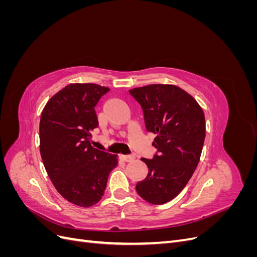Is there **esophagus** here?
Returning a JSON list of instances; mask_svg holds the SVG:
<instances>
[{"instance_id":"obj_1","label":"esophagus","mask_w":257,"mask_h":257,"mask_svg":"<svg viewBox=\"0 0 257 257\" xmlns=\"http://www.w3.org/2000/svg\"><path fill=\"white\" fill-rule=\"evenodd\" d=\"M120 158L124 162H132V161L135 160V155L134 154H125V155L122 154Z\"/></svg>"}]
</instances>
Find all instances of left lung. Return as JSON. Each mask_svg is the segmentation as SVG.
<instances>
[{
    "instance_id": "8db88e82",
    "label": "left lung",
    "mask_w": 257,
    "mask_h": 257,
    "mask_svg": "<svg viewBox=\"0 0 257 257\" xmlns=\"http://www.w3.org/2000/svg\"><path fill=\"white\" fill-rule=\"evenodd\" d=\"M141 105L146 130L157 134V152L143 158L148 176L137 182L138 195L153 205L175 198L198 165L206 136L205 114L188 92L172 84H150L130 90Z\"/></svg>"
}]
</instances>
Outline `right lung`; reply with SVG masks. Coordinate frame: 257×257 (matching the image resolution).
Returning a JSON list of instances; mask_svg holds the SVG:
<instances>
[{"instance_id":"1","label":"right lung","mask_w":257,"mask_h":257,"mask_svg":"<svg viewBox=\"0 0 257 257\" xmlns=\"http://www.w3.org/2000/svg\"><path fill=\"white\" fill-rule=\"evenodd\" d=\"M109 91L95 83H72L46 104L41 116V155L54 188L69 203L91 207L102 199L116 155L91 146L98 126L95 106Z\"/></svg>"}]
</instances>
